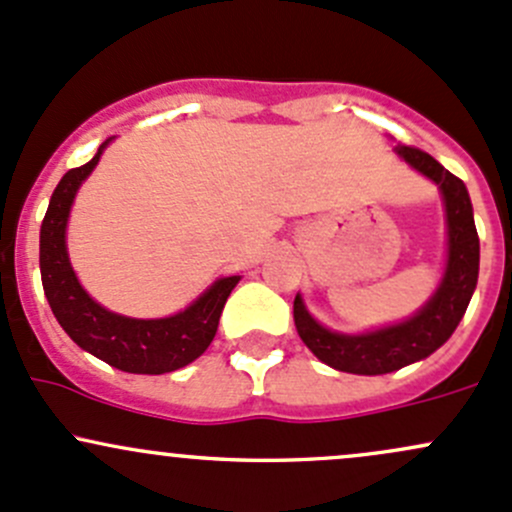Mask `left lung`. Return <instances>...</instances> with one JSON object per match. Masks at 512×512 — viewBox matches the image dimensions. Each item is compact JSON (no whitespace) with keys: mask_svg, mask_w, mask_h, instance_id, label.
Here are the masks:
<instances>
[{"mask_svg":"<svg viewBox=\"0 0 512 512\" xmlns=\"http://www.w3.org/2000/svg\"><path fill=\"white\" fill-rule=\"evenodd\" d=\"M395 152L414 169L429 176L434 184H439L444 193L446 223H449V265L437 294L417 316L405 324L380 328L363 336L328 331L311 319L301 297L294 299V324L301 341L321 363L343 373L383 375L432 355L456 331L478 282V233L464 181L446 171L422 149L397 144Z\"/></svg>","mask_w":512,"mask_h":512,"instance_id":"obj_1","label":"left lung"}]
</instances>
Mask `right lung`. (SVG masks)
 Returning <instances> with one entry per match:
<instances>
[{
  "label": "right lung",
  "mask_w": 512,
  "mask_h": 512,
  "mask_svg": "<svg viewBox=\"0 0 512 512\" xmlns=\"http://www.w3.org/2000/svg\"><path fill=\"white\" fill-rule=\"evenodd\" d=\"M105 144L88 164L66 171L53 191L41 223L39 262L43 292L58 324L83 351L125 373H171L196 360L211 346L225 301L240 277L218 279L186 311L169 319H127L95 304L80 287L68 262L66 223L75 191L95 169Z\"/></svg>",
  "instance_id": "1"
}]
</instances>
